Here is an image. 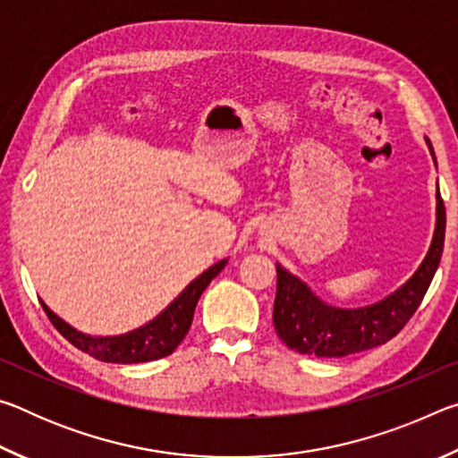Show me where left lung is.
Listing matches in <instances>:
<instances>
[{
  "label": "left lung",
  "mask_w": 458,
  "mask_h": 458,
  "mask_svg": "<svg viewBox=\"0 0 458 458\" xmlns=\"http://www.w3.org/2000/svg\"><path fill=\"white\" fill-rule=\"evenodd\" d=\"M430 155L434 149L428 137ZM446 212L437 183V224L428 252L408 281L377 303L335 307L321 301L311 286L276 262V297L273 323L276 335L291 350L315 358H345L390 341L414 315L437 273L445 248Z\"/></svg>",
  "instance_id": "left-lung-1"
}]
</instances>
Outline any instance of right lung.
<instances>
[{"label": "right lung", "mask_w": 458, "mask_h": 458, "mask_svg": "<svg viewBox=\"0 0 458 458\" xmlns=\"http://www.w3.org/2000/svg\"><path fill=\"white\" fill-rule=\"evenodd\" d=\"M228 265V259H222L204 270L198 278L185 286L177 297L161 311L155 319L141 325L133 331L121 333V335H89L72 325H68L62 317H58L52 309L40 301L46 315L52 321L62 335H64L74 347L81 352L92 355L95 360L106 363H143L161 360L165 355L174 353L175 347L182 344L188 335L190 325L193 319V311L206 291V286L212 283L214 276L220 275V270Z\"/></svg>", "instance_id": "add662e5"}]
</instances>
